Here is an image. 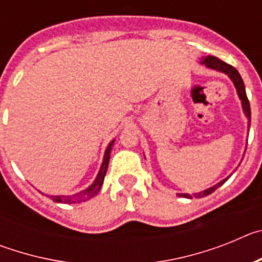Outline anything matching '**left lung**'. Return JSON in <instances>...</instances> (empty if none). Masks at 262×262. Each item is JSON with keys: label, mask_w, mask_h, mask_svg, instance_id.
<instances>
[{"label": "left lung", "mask_w": 262, "mask_h": 262, "mask_svg": "<svg viewBox=\"0 0 262 262\" xmlns=\"http://www.w3.org/2000/svg\"><path fill=\"white\" fill-rule=\"evenodd\" d=\"M202 62L205 64L206 67H209V68L216 69V71L223 72V73H226V75L230 76V78L233 81V84H235L236 89H237V94H239L240 99H242L243 108H244L245 115L248 117V127L251 126V106H249L248 97H247V93H245L244 82H243V78H242V76H240L239 72H237V69H236L235 67L230 66V64H227V62L222 61L221 59H217V57H215V56H207L206 59H203ZM226 181H227V178L226 180H223L222 182H219L217 185H215V186L207 189V190H203V191H201V193H195L194 194V196H195V198H202V196L209 195V194L214 193L217 187L221 186L222 184H224ZM177 195L185 196V198H191L190 194H177Z\"/></svg>", "instance_id": "left-lung-1"}]
</instances>
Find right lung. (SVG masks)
<instances>
[{"label":"right lung","instance_id":"obj_1","mask_svg":"<svg viewBox=\"0 0 262 262\" xmlns=\"http://www.w3.org/2000/svg\"><path fill=\"white\" fill-rule=\"evenodd\" d=\"M113 143L114 142H111L110 145L107 147V149H106L105 159H103L102 166H101V169H99L98 176H97L96 181L93 182V185H92V186L88 187L86 190L76 194V195L52 196L53 201H55V202H60V203H80V202H85V201L90 200V198H93L96 194H98V191L101 190V187H102L106 172H107V165H108V160H110V151H111V145H113Z\"/></svg>","mask_w":262,"mask_h":262}]
</instances>
